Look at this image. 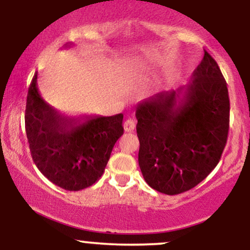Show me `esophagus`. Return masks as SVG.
<instances>
[{
	"mask_svg": "<svg viewBox=\"0 0 250 250\" xmlns=\"http://www.w3.org/2000/svg\"><path fill=\"white\" fill-rule=\"evenodd\" d=\"M123 128H125V131H131L134 130L135 128V121L131 119L125 120V123H123Z\"/></svg>",
	"mask_w": 250,
	"mask_h": 250,
	"instance_id": "34e87169",
	"label": "esophagus"
}]
</instances>
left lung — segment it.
I'll list each match as a JSON object with an SVG mask.
<instances>
[{
	"label": "left lung",
	"mask_w": 250,
	"mask_h": 250,
	"mask_svg": "<svg viewBox=\"0 0 250 250\" xmlns=\"http://www.w3.org/2000/svg\"><path fill=\"white\" fill-rule=\"evenodd\" d=\"M229 105L225 77L206 50L187 87L139 103V166L146 182L160 193L176 195L205 180L225 149Z\"/></svg>",
	"instance_id": "8db88e82"
}]
</instances>
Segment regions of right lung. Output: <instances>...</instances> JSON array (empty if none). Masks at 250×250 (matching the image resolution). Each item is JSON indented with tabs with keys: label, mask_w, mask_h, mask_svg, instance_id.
I'll use <instances>...</instances> for the list:
<instances>
[{
	"label": "right lung",
	"mask_w": 250,
	"mask_h": 250,
	"mask_svg": "<svg viewBox=\"0 0 250 250\" xmlns=\"http://www.w3.org/2000/svg\"><path fill=\"white\" fill-rule=\"evenodd\" d=\"M122 121V114L62 115L40 95L37 73L31 80L24 115L31 157L48 180L65 190H82L102 176L123 134Z\"/></svg>",
	"instance_id": "right-lung-1"
}]
</instances>
